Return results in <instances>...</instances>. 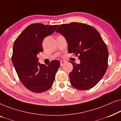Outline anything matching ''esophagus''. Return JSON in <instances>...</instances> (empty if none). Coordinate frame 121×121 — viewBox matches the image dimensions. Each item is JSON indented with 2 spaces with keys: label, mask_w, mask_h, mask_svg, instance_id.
<instances>
[{
  "label": "esophagus",
  "mask_w": 121,
  "mask_h": 121,
  "mask_svg": "<svg viewBox=\"0 0 121 121\" xmlns=\"http://www.w3.org/2000/svg\"><path fill=\"white\" fill-rule=\"evenodd\" d=\"M64 64H65V62H64V60L60 61V66H61V67H62V66H63Z\"/></svg>",
  "instance_id": "1"
}]
</instances>
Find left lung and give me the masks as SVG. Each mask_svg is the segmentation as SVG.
Listing matches in <instances>:
<instances>
[{
    "label": "left lung",
    "mask_w": 121,
    "mask_h": 121,
    "mask_svg": "<svg viewBox=\"0 0 121 121\" xmlns=\"http://www.w3.org/2000/svg\"><path fill=\"white\" fill-rule=\"evenodd\" d=\"M56 32L65 37L69 53L78 56L80 60L78 64L70 62L73 65L69 75L71 85L82 90L95 86L108 66V49L99 32L92 26L79 22L60 25Z\"/></svg>",
    "instance_id": "obj_1"
}]
</instances>
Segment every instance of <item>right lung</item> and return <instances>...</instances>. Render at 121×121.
Here are the masks:
<instances>
[{
    "mask_svg": "<svg viewBox=\"0 0 121 121\" xmlns=\"http://www.w3.org/2000/svg\"><path fill=\"white\" fill-rule=\"evenodd\" d=\"M58 25L33 24L18 36L11 58L18 77L27 89L36 93L49 90L53 83L60 62L51 61L47 66L39 62L37 54L43 51L42 41L55 31Z\"/></svg>",
    "mask_w": 121,
    "mask_h": 121,
    "instance_id": "obj_1",
    "label": "right lung"
}]
</instances>
